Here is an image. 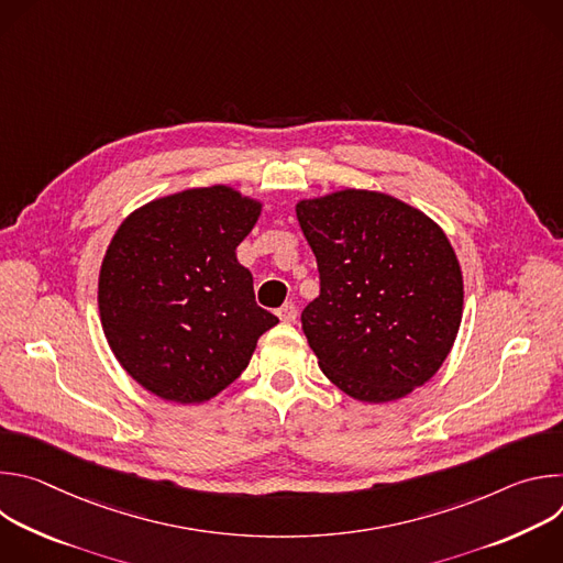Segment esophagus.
Returning <instances> with one entry per match:
<instances>
[{"mask_svg": "<svg viewBox=\"0 0 563 563\" xmlns=\"http://www.w3.org/2000/svg\"><path fill=\"white\" fill-rule=\"evenodd\" d=\"M278 318L283 320V323H294V320L298 318V307L294 302H285L280 309H278Z\"/></svg>", "mask_w": 563, "mask_h": 563, "instance_id": "esophagus-1", "label": "esophagus"}]
</instances>
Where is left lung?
Segmentation results:
<instances>
[{"mask_svg":"<svg viewBox=\"0 0 563 563\" xmlns=\"http://www.w3.org/2000/svg\"><path fill=\"white\" fill-rule=\"evenodd\" d=\"M296 216L320 276L300 323L323 374L367 404L430 380L463 311L461 267L441 227L391 196L358 189L302 200Z\"/></svg>","mask_w":563,"mask_h":563,"instance_id":"1","label":"left lung"}]
</instances>
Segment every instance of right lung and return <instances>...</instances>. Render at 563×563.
Masks as SVG:
<instances>
[{"label": "right lung", "mask_w": 563, "mask_h": 563, "mask_svg": "<svg viewBox=\"0 0 563 563\" xmlns=\"http://www.w3.org/2000/svg\"><path fill=\"white\" fill-rule=\"evenodd\" d=\"M258 216L261 202L218 185L153 200L115 231L100 269V318L115 358L151 394L209 400L278 323L235 258Z\"/></svg>", "instance_id": "add662e5"}]
</instances>
